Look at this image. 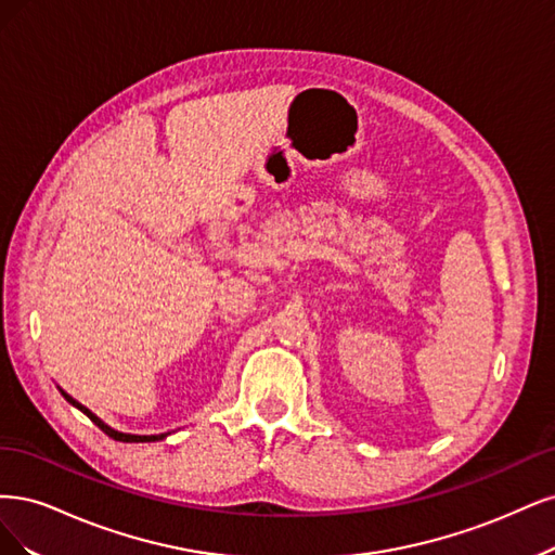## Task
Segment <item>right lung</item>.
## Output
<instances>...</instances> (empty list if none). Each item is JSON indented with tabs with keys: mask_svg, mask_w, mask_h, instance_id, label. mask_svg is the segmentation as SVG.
<instances>
[{
	"mask_svg": "<svg viewBox=\"0 0 555 555\" xmlns=\"http://www.w3.org/2000/svg\"><path fill=\"white\" fill-rule=\"evenodd\" d=\"M60 391H62V389H60ZM62 397H64L70 405H76L78 410H82V413H85L89 420H92L105 436L113 438V440H119V442H154V440H164V438H166V434H160V436H131V434H119V431H115V428H111L108 424H103L94 413H89V410H87L82 403H78L76 399H70V397L66 395V391H62Z\"/></svg>",
	"mask_w": 555,
	"mask_h": 555,
	"instance_id": "right-lung-1",
	"label": "right lung"
}]
</instances>
